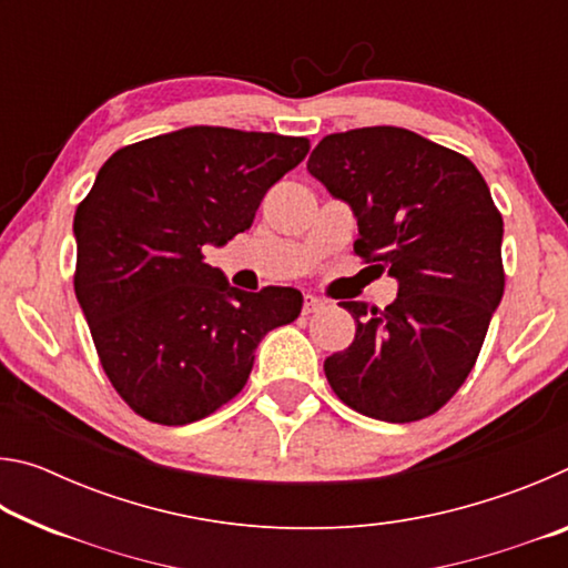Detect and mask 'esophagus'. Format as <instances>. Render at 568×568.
Instances as JSON below:
<instances>
[{"instance_id":"34e87169","label":"esophagus","mask_w":568,"mask_h":568,"mask_svg":"<svg viewBox=\"0 0 568 568\" xmlns=\"http://www.w3.org/2000/svg\"><path fill=\"white\" fill-rule=\"evenodd\" d=\"M323 307H325V301H321V297L305 295V301H303V313H305V315L318 313V311H323Z\"/></svg>"}]
</instances>
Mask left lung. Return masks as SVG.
<instances>
[{
	"label": "left lung",
	"instance_id": "8db88e82",
	"mask_svg": "<svg viewBox=\"0 0 568 568\" xmlns=\"http://www.w3.org/2000/svg\"><path fill=\"white\" fill-rule=\"evenodd\" d=\"M307 172L351 205L355 255L398 281L383 311L338 303L355 338L325 358V378L368 418H426L464 386L504 297L491 190L468 158L388 124L328 134Z\"/></svg>",
	"mask_w": 568,
	"mask_h": 568
}]
</instances>
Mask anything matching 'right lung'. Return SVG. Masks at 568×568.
Returning a JSON list of instances; mask_svg holds the SVG:
<instances>
[{
  "instance_id": "add662e5",
  "label": "right lung",
  "mask_w": 568,
  "mask_h": 568,
  "mask_svg": "<svg viewBox=\"0 0 568 568\" xmlns=\"http://www.w3.org/2000/svg\"><path fill=\"white\" fill-rule=\"evenodd\" d=\"M307 150L305 138L195 124L100 168L74 213V293L104 373L138 416L185 426L215 413L243 390L265 333L301 315V291H237L205 250L245 233Z\"/></svg>"
}]
</instances>
